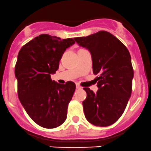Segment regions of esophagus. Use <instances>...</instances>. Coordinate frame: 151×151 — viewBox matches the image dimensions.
I'll return each instance as SVG.
<instances>
[{
	"instance_id": "esophagus-1",
	"label": "esophagus",
	"mask_w": 151,
	"mask_h": 151,
	"mask_svg": "<svg viewBox=\"0 0 151 151\" xmlns=\"http://www.w3.org/2000/svg\"><path fill=\"white\" fill-rule=\"evenodd\" d=\"M76 88H81L82 87L79 84H76Z\"/></svg>"
}]
</instances>
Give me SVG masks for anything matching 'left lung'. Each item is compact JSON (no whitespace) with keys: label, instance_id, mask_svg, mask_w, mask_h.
<instances>
[{"label":"left lung","instance_id":"left-lung-1","mask_svg":"<svg viewBox=\"0 0 151 151\" xmlns=\"http://www.w3.org/2000/svg\"><path fill=\"white\" fill-rule=\"evenodd\" d=\"M75 41L89 50L93 73L99 89L94 93L83 88L85 117L98 127H108L117 122L126 109L132 90L134 70L131 56L125 45L107 31H99Z\"/></svg>","mask_w":151,"mask_h":151}]
</instances>
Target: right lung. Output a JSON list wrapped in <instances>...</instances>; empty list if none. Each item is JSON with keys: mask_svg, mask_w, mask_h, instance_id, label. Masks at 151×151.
Here are the masks:
<instances>
[{"mask_svg": "<svg viewBox=\"0 0 151 151\" xmlns=\"http://www.w3.org/2000/svg\"><path fill=\"white\" fill-rule=\"evenodd\" d=\"M75 43L73 38L42 34L22 46L15 65L18 97L28 116L43 128L59 127L67 119L68 104L76 84H60L51 78L67 48Z\"/></svg>", "mask_w": 151, "mask_h": 151, "instance_id": "add662e5", "label": "right lung"}]
</instances>
